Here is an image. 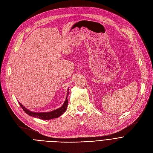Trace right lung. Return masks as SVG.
<instances>
[{
  "mask_svg": "<svg viewBox=\"0 0 153 153\" xmlns=\"http://www.w3.org/2000/svg\"><path fill=\"white\" fill-rule=\"evenodd\" d=\"M69 91V89L68 88V91ZM69 93H67V97H66V100H65V102L63 103V105L57 109V110H55L54 111H52L51 112H47V113H36V112H33L30 111L28 109H27L25 106H23V105L20 103L19 102V105L20 106L22 107V108L23 109V110L29 116L34 117H37L40 119H43V120H50V119H53L54 118H57L59 117L60 116H61L62 114L64 113V112L66 111L67 108L68 106V96Z\"/></svg>",
  "mask_w": 153,
  "mask_h": 153,
  "instance_id": "right-lung-1",
  "label": "right lung"
}]
</instances>
